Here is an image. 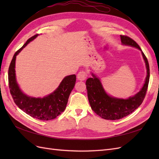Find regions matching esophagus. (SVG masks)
<instances>
[{"mask_svg": "<svg viewBox=\"0 0 159 159\" xmlns=\"http://www.w3.org/2000/svg\"><path fill=\"white\" fill-rule=\"evenodd\" d=\"M87 77H88L87 74H86V72H85L84 71H80L78 74V75H77V78H78V80L80 81L85 80V79L87 78Z\"/></svg>", "mask_w": 159, "mask_h": 159, "instance_id": "34e87169", "label": "esophagus"}]
</instances>
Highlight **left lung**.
Here are the masks:
<instances>
[{
  "label": "left lung",
  "instance_id": "left-lung-1",
  "mask_svg": "<svg viewBox=\"0 0 159 159\" xmlns=\"http://www.w3.org/2000/svg\"><path fill=\"white\" fill-rule=\"evenodd\" d=\"M120 37L123 45L136 48L141 52L147 68V76L145 83L138 93L127 99H122L107 94L99 78L91 73L92 77L88 78L85 82L90 106L99 117L107 120L122 119L133 113L140 106L145 97L150 77L148 62L141 48L131 38L122 35Z\"/></svg>",
  "mask_w": 159,
  "mask_h": 159
}]
</instances>
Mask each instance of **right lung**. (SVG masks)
I'll list each match as a JSON object with an SVG mask.
<instances>
[{
	"label": "right lung",
	"instance_id": "obj_1",
	"mask_svg": "<svg viewBox=\"0 0 159 159\" xmlns=\"http://www.w3.org/2000/svg\"><path fill=\"white\" fill-rule=\"evenodd\" d=\"M38 36L36 34L29 38L14 54L8 69V84L14 102L19 108L34 118L48 121L55 119L65 110L71 91L74 88L76 76L74 74L66 76L56 90L44 98L31 97L23 92L16 78V56Z\"/></svg>",
	"mask_w": 159,
	"mask_h": 159
}]
</instances>
